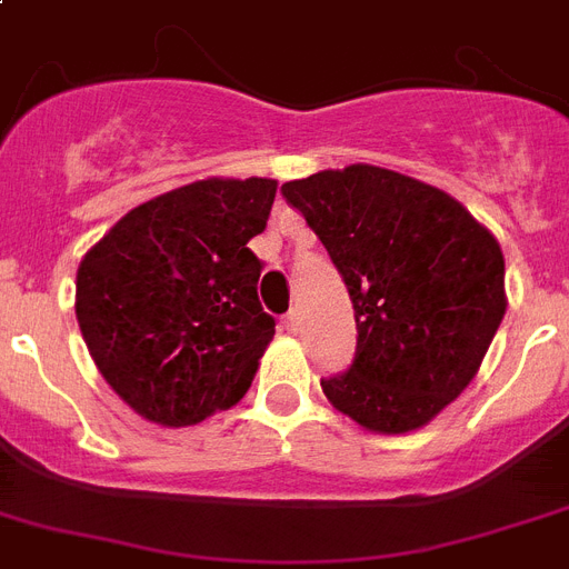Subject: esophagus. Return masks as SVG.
<instances>
[{"label":"esophagus","mask_w":569,"mask_h":569,"mask_svg":"<svg viewBox=\"0 0 569 569\" xmlns=\"http://www.w3.org/2000/svg\"><path fill=\"white\" fill-rule=\"evenodd\" d=\"M299 313L296 311H290L288 317H284V331H288V335H299Z\"/></svg>","instance_id":"34e87169"}]
</instances>
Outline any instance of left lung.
I'll list each match as a JSON object with an SVG mask.
<instances>
[{"label": "left lung", "mask_w": 569, "mask_h": 569, "mask_svg": "<svg viewBox=\"0 0 569 569\" xmlns=\"http://www.w3.org/2000/svg\"><path fill=\"white\" fill-rule=\"evenodd\" d=\"M342 276L358 322L346 372L322 378L342 416L410 433L473 380L506 313L500 243L459 200L378 166L281 186Z\"/></svg>", "instance_id": "obj_1"}]
</instances>
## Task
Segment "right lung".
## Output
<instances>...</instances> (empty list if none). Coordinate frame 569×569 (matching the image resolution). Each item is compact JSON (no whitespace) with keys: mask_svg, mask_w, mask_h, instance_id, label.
Here are the masks:
<instances>
[{"mask_svg":"<svg viewBox=\"0 0 569 569\" xmlns=\"http://www.w3.org/2000/svg\"><path fill=\"white\" fill-rule=\"evenodd\" d=\"M276 180H197L136 206L83 256L74 313L112 392L186 427L241 401L276 319L258 302Z\"/></svg>","mask_w":569,"mask_h":569,"instance_id":"1","label":"right lung"}]
</instances>
